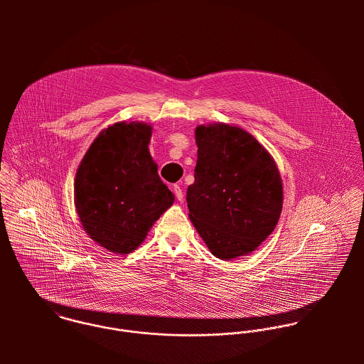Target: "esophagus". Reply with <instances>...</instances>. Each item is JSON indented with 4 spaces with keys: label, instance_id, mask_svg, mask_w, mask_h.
<instances>
[{
    "label": "esophagus",
    "instance_id": "esophagus-1",
    "mask_svg": "<svg viewBox=\"0 0 364 364\" xmlns=\"http://www.w3.org/2000/svg\"><path fill=\"white\" fill-rule=\"evenodd\" d=\"M173 192H175V196H176L178 200H183V191H182V188L179 185L173 186Z\"/></svg>",
    "mask_w": 364,
    "mask_h": 364
}]
</instances>
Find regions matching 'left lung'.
I'll use <instances>...</instances> for the list:
<instances>
[{
  "label": "left lung",
  "instance_id": "obj_1",
  "mask_svg": "<svg viewBox=\"0 0 364 364\" xmlns=\"http://www.w3.org/2000/svg\"><path fill=\"white\" fill-rule=\"evenodd\" d=\"M196 144L195 182L186 193L189 218L215 258L248 255L279 221V169L258 140L237 126H199Z\"/></svg>",
  "mask_w": 364,
  "mask_h": 364
}]
</instances>
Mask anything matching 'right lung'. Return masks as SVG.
Segmentation results:
<instances>
[{
  "instance_id": "add662e5",
  "label": "right lung",
  "mask_w": 364,
  "mask_h": 364,
  "mask_svg": "<svg viewBox=\"0 0 364 364\" xmlns=\"http://www.w3.org/2000/svg\"><path fill=\"white\" fill-rule=\"evenodd\" d=\"M151 126L114 123L82 158L74 183L78 217L88 235L114 254L134 251L175 196L149 151Z\"/></svg>"
}]
</instances>
